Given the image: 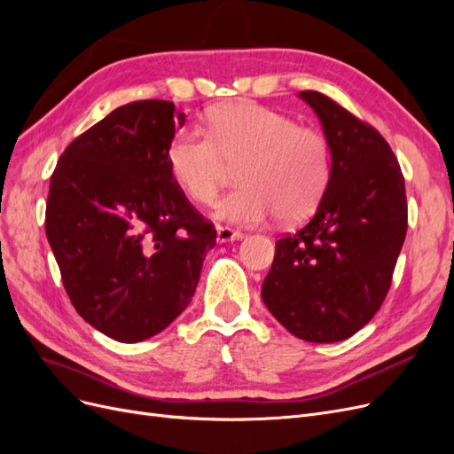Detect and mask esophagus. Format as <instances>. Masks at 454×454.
<instances>
[{
  "instance_id": "obj_1",
  "label": "esophagus",
  "mask_w": 454,
  "mask_h": 454,
  "mask_svg": "<svg viewBox=\"0 0 454 454\" xmlns=\"http://www.w3.org/2000/svg\"><path fill=\"white\" fill-rule=\"evenodd\" d=\"M244 235L237 229H231V227H217V242L223 244V242H232V240H240Z\"/></svg>"
}]
</instances>
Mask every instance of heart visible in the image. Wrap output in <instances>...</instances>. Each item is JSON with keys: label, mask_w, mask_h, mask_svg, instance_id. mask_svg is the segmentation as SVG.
Instances as JSON below:
<instances>
[{"label": "heart", "mask_w": 454, "mask_h": 454, "mask_svg": "<svg viewBox=\"0 0 454 454\" xmlns=\"http://www.w3.org/2000/svg\"><path fill=\"white\" fill-rule=\"evenodd\" d=\"M167 159L177 185L199 204H212L239 164L240 187L217 204L215 217L242 225L309 215L333 168L332 144L322 130L254 102L215 107L206 132H176Z\"/></svg>", "instance_id": "heart-1"}]
</instances>
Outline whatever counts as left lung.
<instances>
[{"label":"left lung","mask_w":454,"mask_h":454,"mask_svg":"<svg viewBox=\"0 0 454 454\" xmlns=\"http://www.w3.org/2000/svg\"><path fill=\"white\" fill-rule=\"evenodd\" d=\"M332 144V180L309 223L277 240L261 297L310 342L352 337L380 309L407 232L405 180L382 134L318 90H301Z\"/></svg>","instance_id":"left-lung-1"}]
</instances>
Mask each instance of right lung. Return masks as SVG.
Segmentation results:
<instances>
[{
  "instance_id": "obj_1",
  "label": "right lung",
  "mask_w": 454,
  "mask_h": 454,
  "mask_svg": "<svg viewBox=\"0 0 454 454\" xmlns=\"http://www.w3.org/2000/svg\"><path fill=\"white\" fill-rule=\"evenodd\" d=\"M172 102L114 109L64 149L45 232L81 318L121 342L162 332L191 303L215 229L174 180Z\"/></svg>"
}]
</instances>
